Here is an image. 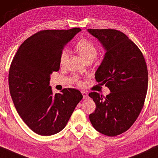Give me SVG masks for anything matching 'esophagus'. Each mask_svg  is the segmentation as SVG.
<instances>
[{
	"mask_svg": "<svg viewBox=\"0 0 158 158\" xmlns=\"http://www.w3.org/2000/svg\"><path fill=\"white\" fill-rule=\"evenodd\" d=\"M81 94H82V95H83L84 99H86V98H88V94H87L86 91H81Z\"/></svg>",
	"mask_w": 158,
	"mask_h": 158,
	"instance_id": "1",
	"label": "esophagus"
}]
</instances>
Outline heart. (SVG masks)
<instances>
[{"label": "heart", "instance_id": "b5f03b06", "mask_svg": "<svg viewBox=\"0 0 158 158\" xmlns=\"http://www.w3.org/2000/svg\"><path fill=\"white\" fill-rule=\"evenodd\" d=\"M76 49L84 61L89 60V59L94 60L98 53L97 48H96V46L92 42L86 40H81L79 42H77L76 44ZM68 57H69V51L67 49H64L60 55V64H65Z\"/></svg>", "mask_w": 158, "mask_h": 158}]
</instances>
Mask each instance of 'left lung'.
Here are the masks:
<instances>
[{
	"label": "left lung",
	"mask_w": 158,
	"mask_h": 158,
	"mask_svg": "<svg viewBox=\"0 0 158 158\" xmlns=\"http://www.w3.org/2000/svg\"><path fill=\"white\" fill-rule=\"evenodd\" d=\"M87 31L106 52L95 78L110 91L106 98L99 93L89 94L96 103L89 119L99 133L116 136L131 128L143 109L148 89L147 65L139 48L123 32L110 29Z\"/></svg>",
	"instance_id": "1"
}]
</instances>
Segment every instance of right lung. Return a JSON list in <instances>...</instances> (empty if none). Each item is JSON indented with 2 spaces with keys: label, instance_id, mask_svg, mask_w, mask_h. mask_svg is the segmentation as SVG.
Returning a JSON list of instances; mask_svg holds the SVG:
<instances>
[{
  "label": "right lung",
  "instance_id": "right-lung-1",
  "mask_svg": "<svg viewBox=\"0 0 158 158\" xmlns=\"http://www.w3.org/2000/svg\"><path fill=\"white\" fill-rule=\"evenodd\" d=\"M81 30L37 32L21 44L11 63L8 82L12 100L21 118L38 135L62 131L83 98L77 89H64L53 94L49 86L50 75L60 69L61 52Z\"/></svg>",
  "mask_w": 158,
  "mask_h": 158
}]
</instances>
